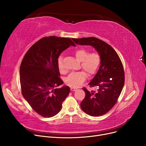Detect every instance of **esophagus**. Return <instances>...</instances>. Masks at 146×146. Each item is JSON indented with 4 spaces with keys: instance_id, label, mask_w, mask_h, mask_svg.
Instances as JSON below:
<instances>
[{
    "instance_id": "1",
    "label": "esophagus",
    "mask_w": 146,
    "mask_h": 146,
    "mask_svg": "<svg viewBox=\"0 0 146 146\" xmlns=\"http://www.w3.org/2000/svg\"><path fill=\"white\" fill-rule=\"evenodd\" d=\"M77 90V88H73V87L70 88V91H76Z\"/></svg>"
}]
</instances>
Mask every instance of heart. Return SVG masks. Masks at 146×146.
<instances>
[{
  "label": "heart",
  "instance_id": "b5f03b06",
  "mask_svg": "<svg viewBox=\"0 0 146 146\" xmlns=\"http://www.w3.org/2000/svg\"><path fill=\"white\" fill-rule=\"evenodd\" d=\"M74 56L77 61H80L82 68L88 76H93L96 73L101 61L100 56L98 52L89 53V50L86 48H80L74 52ZM58 66L60 71H64L61 56L58 60ZM86 74L83 71L72 72L66 78L65 82L71 87H78L86 80Z\"/></svg>",
  "mask_w": 146,
  "mask_h": 146
}]
</instances>
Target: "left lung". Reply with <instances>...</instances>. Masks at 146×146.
I'll return each mask as SVG.
<instances>
[{"label": "left lung", "instance_id": "1", "mask_svg": "<svg viewBox=\"0 0 146 146\" xmlns=\"http://www.w3.org/2000/svg\"><path fill=\"white\" fill-rule=\"evenodd\" d=\"M72 39L77 44L92 46L100 56L99 69L88 84L91 87H98V90L90 92L83 88L85 98L80 107L90 116L103 115L116 104L124 85V71L121 61L111 46L98 38L89 37Z\"/></svg>", "mask_w": 146, "mask_h": 146}]
</instances>
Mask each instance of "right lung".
<instances>
[{"mask_svg": "<svg viewBox=\"0 0 146 146\" xmlns=\"http://www.w3.org/2000/svg\"><path fill=\"white\" fill-rule=\"evenodd\" d=\"M70 46H76L68 38L44 37L31 47L24 56L19 75L22 94L39 115L50 117L58 114L70 88L63 86L58 66L61 53Z\"/></svg>", "mask_w": 146, "mask_h": 146, "instance_id": "right-lung-1", "label": "right lung"}]
</instances>
